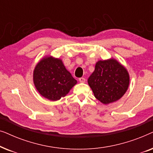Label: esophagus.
Returning a JSON list of instances; mask_svg holds the SVG:
<instances>
[{
    "instance_id": "34e87169",
    "label": "esophagus",
    "mask_w": 153,
    "mask_h": 153,
    "mask_svg": "<svg viewBox=\"0 0 153 153\" xmlns=\"http://www.w3.org/2000/svg\"><path fill=\"white\" fill-rule=\"evenodd\" d=\"M79 81L80 83H85V79L83 78V77H81V78L79 79Z\"/></svg>"
}]
</instances>
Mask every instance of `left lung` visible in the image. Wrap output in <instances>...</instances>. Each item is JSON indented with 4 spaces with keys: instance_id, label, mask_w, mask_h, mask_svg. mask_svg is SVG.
I'll return each instance as SVG.
<instances>
[{
    "instance_id": "1",
    "label": "left lung",
    "mask_w": 153,
    "mask_h": 153,
    "mask_svg": "<svg viewBox=\"0 0 153 153\" xmlns=\"http://www.w3.org/2000/svg\"><path fill=\"white\" fill-rule=\"evenodd\" d=\"M88 83L96 99L108 104L116 102L126 93L129 84V73L114 58L99 60Z\"/></svg>"
}]
</instances>
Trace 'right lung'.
<instances>
[{
    "mask_svg": "<svg viewBox=\"0 0 153 153\" xmlns=\"http://www.w3.org/2000/svg\"><path fill=\"white\" fill-rule=\"evenodd\" d=\"M33 83L42 96L57 101L65 97L77 81L67 70L62 60L49 56L43 58L35 66Z\"/></svg>",
    "mask_w": 153,
    "mask_h": 153,
    "instance_id": "right-lung-1",
    "label": "right lung"
}]
</instances>
